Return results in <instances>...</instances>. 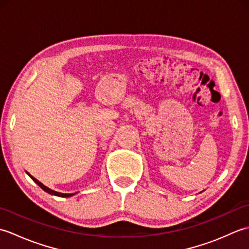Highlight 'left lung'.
Segmentation results:
<instances>
[{"label": "left lung", "mask_w": 249, "mask_h": 249, "mask_svg": "<svg viewBox=\"0 0 249 249\" xmlns=\"http://www.w3.org/2000/svg\"><path fill=\"white\" fill-rule=\"evenodd\" d=\"M201 193H202V192H201Z\"/></svg>", "instance_id": "obj_1"}]
</instances>
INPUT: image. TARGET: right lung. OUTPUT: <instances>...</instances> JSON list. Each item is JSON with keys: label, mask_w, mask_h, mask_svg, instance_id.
Instances as JSON below:
<instances>
[{"label": "right lung", "mask_w": 249, "mask_h": 249, "mask_svg": "<svg viewBox=\"0 0 249 249\" xmlns=\"http://www.w3.org/2000/svg\"><path fill=\"white\" fill-rule=\"evenodd\" d=\"M26 173H28V176L33 179V181L38 185V186L43 189V190H45L46 193H48V194H50V195H53V196H57V197H64V198H68V197H71V196H73V195H76L77 193H75V194H63V193H59V192H55V190H52V189H50L49 187H47V186H45V185L43 184V183H40L38 179L37 178H35L34 177H32L31 174L28 172V171H25Z\"/></svg>", "instance_id": "obj_1"}]
</instances>
